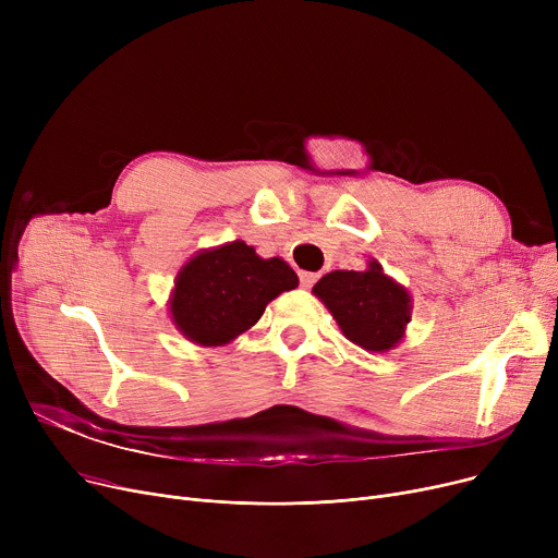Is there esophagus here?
<instances>
[{
  "label": "esophagus",
  "mask_w": 558,
  "mask_h": 558,
  "mask_svg": "<svg viewBox=\"0 0 558 558\" xmlns=\"http://www.w3.org/2000/svg\"><path fill=\"white\" fill-rule=\"evenodd\" d=\"M316 278H318V274H314V271H301V284L307 289V287H312L314 282H316Z\"/></svg>",
  "instance_id": "esophagus-1"
}]
</instances>
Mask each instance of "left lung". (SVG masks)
<instances>
[{
	"label": "left lung",
	"instance_id": "1",
	"mask_svg": "<svg viewBox=\"0 0 558 558\" xmlns=\"http://www.w3.org/2000/svg\"><path fill=\"white\" fill-rule=\"evenodd\" d=\"M312 294L328 307L343 337L368 353L393 350L412 320L407 287L387 276L377 259H368L364 271L326 274Z\"/></svg>",
	"mask_w": 558,
	"mask_h": 558
}]
</instances>
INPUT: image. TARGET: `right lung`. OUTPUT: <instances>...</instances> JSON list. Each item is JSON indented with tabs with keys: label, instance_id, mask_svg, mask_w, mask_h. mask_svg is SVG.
<instances>
[{
	"label": "right lung",
	"instance_id": "obj_1",
	"mask_svg": "<svg viewBox=\"0 0 558 558\" xmlns=\"http://www.w3.org/2000/svg\"><path fill=\"white\" fill-rule=\"evenodd\" d=\"M299 276L282 257L264 259L242 240L194 253L175 274L169 316L196 345H226L251 330Z\"/></svg>",
	"mask_w": 558,
	"mask_h": 558
}]
</instances>
